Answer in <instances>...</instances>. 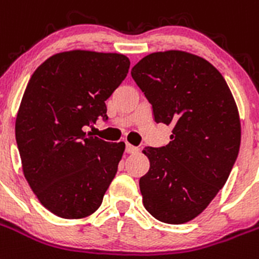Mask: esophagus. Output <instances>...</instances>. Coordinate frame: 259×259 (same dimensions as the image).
<instances>
[{"mask_svg":"<svg viewBox=\"0 0 259 259\" xmlns=\"http://www.w3.org/2000/svg\"><path fill=\"white\" fill-rule=\"evenodd\" d=\"M125 151H126L127 154H136V152L139 151V148L136 147V146L130 145V143H126V147H125Z\"/></svg>","mask_w":259,"mask_h":259,"instance_id":"obj_1","label":"esophagus"}]
</instances>
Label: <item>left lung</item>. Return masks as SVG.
Masks as SVG:
<instances>
[{
  "label": "left lung",
  "mask_w": 259,
  "mask_h": 259,
  "mask_svg": "<svg viewBox=\"0 0 259 259\" xmlns=\"http://www.w3.org/2000/svg\"><path fill=\"white\" fill-rule=\"evenodd\" d=\"M152 105L155 122L173 126L170 142L145 147L150 169L139 180L146 210L181 224L198 217L228 180L241 142V125L223 75L204 58L156 52L132 69Z\"/></svg>",
  "instance_id": "8db88e82"
}]
</instances>
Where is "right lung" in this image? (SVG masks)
<instances>
[{
  "instance_id": "1",
  "label": "right lung",
  "mask_w": 259,
  "mask_h": 259,
  "mask_svg": "<svg viewBox=\"0 0 259 259\" xmlns=\"http://www.w3.org/2000/svg\"><path fill=\"white\" fill-rule=\"evenodd\" d=\"M118 53L62 52L42 62L22 99L15 139L24 177L40 203L64 219H80L103 202L125 143L105 142L83 132L127 75Z\"/></svg>"
}]
</instances>
